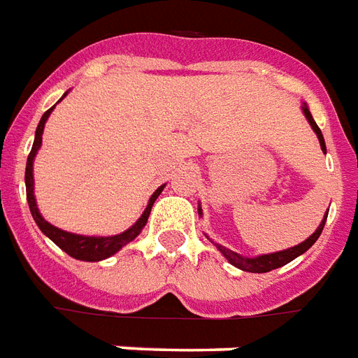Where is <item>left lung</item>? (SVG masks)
<instances>
[{"instance_id":"1","label":"left lung","mask_w":358,"mask_h":358,"mask_svg":"<svg viewBox=\"0 0 358 358\" xmlns=\"http://www.w3.org/2000/svg\"><path fill=\"white\" fill-rule=\"evenodd\" d=\"M303 113H305L306 121L310 123V127H313V131L316 133V136H318V143H320V148L322 152L326 154V143H324V136H322V131L320 127L316 125V121L313 119V113L308 111V106L306 103H303ZM199 215H202V208L199 206ZM326 217H328V214L324 215V220L320 222V225L316 227V231L308 237V239H305L303 243H299V245H295V247L291 248H285V250H280V252H270V255H260V256H252V258H248V256H243L239 255V252H235V250H231V248H225L224 245H217V243H214L215 248L222 252V255L227 258V262L229 264H233L235 268H239V270H243V272H250V273H266V272H272V270H275V268H281V266H285L287 262H291V260H295L296 256H301L303 252H306L308 248L313 247L314 243L318 241V237H320L322 229H324V224H326Z\"/></svg>"}]
</instances>
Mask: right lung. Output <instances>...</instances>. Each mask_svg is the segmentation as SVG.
Returning a JSON list of instances; mask_svg holds the SVG:
<instances>
[{"instance_id":"obj_1","label":"right lung","mask_w":358,"mask_h":358,"mask_svg":"<svg viewBox=\"0 0 358 358\" xmlns=\"http://www.w3.org/2000/svg\"><path fill=\"white\" fill-rule=\"evenodd\" d=\"M67 96V92L63 94V98ZM62 98V100H63ZM55 108V106H53ZM53 108L45 111L42 119H40V123L36 127V134H34V144H32V150L29 154V159H27V171H24V183H27V200H29V208H30V214L34 217V222L40 227V231L44 233L45 237H50V239L57 245V247L65 250L67 255L73 256V258H77V260H83V262H100V260H106V258H110L115 252H119L121 248L129 245L131 241H134L138 237V233L143 231V227L148 222V215H150V210L154 206V202L158 199L162 191H164V187L166 185H162L158 187L154 194L148 200V206L144 208L143 215L134 222L127 231L119 233V235H111V237H94V235H77V233H71V231H63L59 227H55L50 222H45L44 215L40 214V210L36 206V199H34V175H32V164H34V158H36L38 150H40V146H42V134H44V127L45 121L50 117V113L53 111Z\"/></svg>"}]
</instances>
